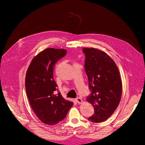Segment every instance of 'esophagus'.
<instances>
[{
    "label": "esophagus",
    "mask_w": 145,
    "mask_h": 145,
    "mask_svg": "<svg viewBox=\"0 0 145 145\" xmlns=\"http://www.w3.org/2000/svg\"><path fill=\"white\" fill-rule=\"evenodd\" d=\"M76 101L78 103H82V99L80 97H77L76 98Z\"/></svg>",
    "instance_id": "34e87169"
}]
</instances>
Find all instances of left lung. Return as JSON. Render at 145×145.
<instances>
[{
	"label": "left lung",
	"mask_w": 145,
	"mask_h": 145,
	"mask_svg": "<svg viewBox=\"0 0 145 145\" xmlns=\"http://www.w3.org/2000/svg\"><path fill=\"white\" fill-rule=\"evenodd\" d=\"M85 70L91 93L87 101L95 112L88 118L94 123L103 122L112 116L121 100L122 83L118 67L105 52L94 48H84Z\"/></svg>",
	"instance_id": "8db88e82"
}]
</instances>
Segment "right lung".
<instances>
[{
  "label": "right lung",
  "mask_w": 145,
  "mask_h": 145,
  "mask_svg": "<svg viewBox=\"0 0 145 145\" xmlns=\"http://www.w3.org/2000/svg\"><path fill=\"white\" fill-rule=\"evenodd\" d=\"M65 49L48 48L33 58L25 76V90L32 110L45 124L53 125L63 120L73 102L66 100L54 79V67L65 56Z\"/></svg>",
  "instance_id": "add662e5"
}]
</instances>
